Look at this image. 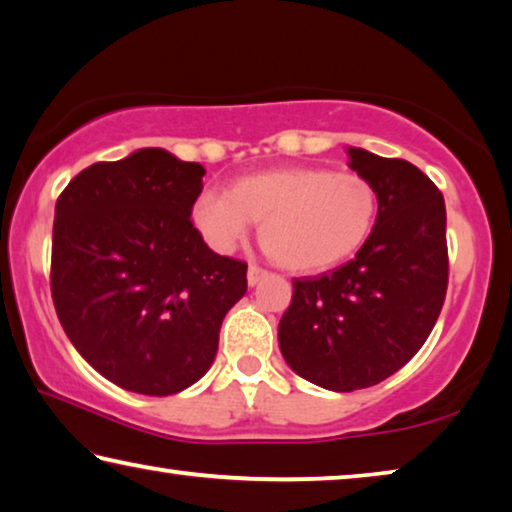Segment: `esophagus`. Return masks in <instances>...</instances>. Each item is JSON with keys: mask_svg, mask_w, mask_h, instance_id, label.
Here are the masks:
<instances>
[{"mask_svg": "<svg viewBox=\"0 0 512 512\" xmlns=\"http://www.w3.org/2000/svg\"><path fill=\"white\" fill-rule=\"evenodd\" d=\"M266 275H269V271L262 269V266L250 264V266H248V285H250V287H255L259 280L266 278Z\"/></svg>", "mask_w": 512, "mask_h": 512, "instance_id": "1", "label": "esophagus"}]
</instances>
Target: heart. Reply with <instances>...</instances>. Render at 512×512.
<instances>
[{"label":"heart","mask_w":512,"mask_h":512,"mask_svg":"<svg viewBox=\"0 0 512 512\" xmlns=\"http://www.w3.org/2000/svg\"><path fill=\"white\" fill-rule=\"evenodd\" d=\"M380 198L355 170L287 166L234 180L227 191L205 189L191 205V221L216 253H230L259 224V241L275 262L294 273L335 269L376 230Z\"/></svg>","instance_id":"1"}]
</instances>
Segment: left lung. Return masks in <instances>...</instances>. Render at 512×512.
<instances>
[{
	"instance_id": "obj_1",
	"label": "left lung",
	"mask_w": 512,
	"mask_h": 512,
	"mask_svg": "<svg viewBox=\"0 0 512 512\" xmlns=\"http://www.w3.org/2000/svg\"><path fill=\"white\" fill-rule=\"evenodd\" d=\"M351 168L376 186V230L351 262L294 278L280 351L310 383L353 392L405 367L431 335L449 285L444 198L405 159L351 148Z\"/></svg>"
}]
</instances>
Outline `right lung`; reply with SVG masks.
Wrapping results in <instances>:
<instances>
[{
    "label": "right lung",
    "mask_w": 512,
    "mask_h": 512,
    "mask_svg": "<svg viewBox=\"0 0 512 512\" xmlns=\"http://www.w3.org/2000/svg\"><path fill=\"white\" fill-rule=\"evenodd\" d=\"M205 168L159 148L97 161L56 200L50 287L77 351L118 387L177 394L212 367L248 264L191 221Z\"/></svg>",
    "instance_id": "1"
}]
</instances>
